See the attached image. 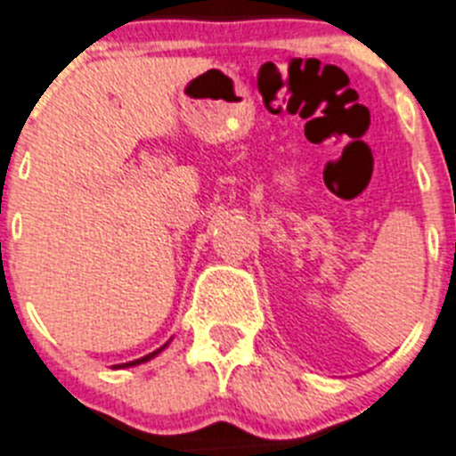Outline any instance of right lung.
<instances>
[{
	"mask_svg": "<svg viewBox=\"0 0 456 456\" xmlns=\"http://www.w3.org/2000/svg\"><path fill=\"white\" fill-rule=\"evenodd\" d=\"M167 346V344H165ZM165 346H162V348H158V350H153V353H149L146 354V357H140V359H135V362H126V364H119V366H112V369H128V366H137V364H144V362H149V359H153L156 357L158 353H160V350H165Z\"/></svg>",
	"mask_w": 456,
	"mask_h": 456,
	"instance_id": "1",
	"label": "right lung"
}]
</instances>
